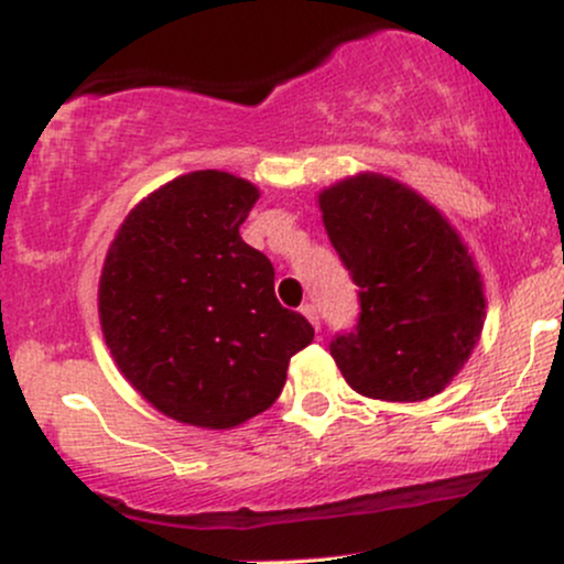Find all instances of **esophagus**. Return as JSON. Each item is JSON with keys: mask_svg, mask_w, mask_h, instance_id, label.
I'll return each mask as SVG.
<instances>
[{"mask_svg": "<svg viewBox=\"0 0 564 564\" xmlns=\"http://www.w3.org/2000/svg\"><path fill=\"white\" fill-rule=\"evenodd\" d=\"M300 313L304 315V318H307L310 323H313V328H321V318H318V310H315V304H302L300 307Z\"/></svg>", "mask_w": 564, "mask_h": 564, "instance_id": "1", "label": "esophagus"}]
</instances>
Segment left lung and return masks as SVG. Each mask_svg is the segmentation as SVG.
Returning <instances> with one entry per match:
<instances>
[{"instance_id":"8db88e82","label":"left lung","mask_w":564,"mask_h":564,"mask_svg":"<svg viewBox=\"0 0 564 564\" xmlns=\"http://www.w3.org/2000/svg\"><path fill=\"white\" fill-rule=\"evenodd\" d=\"M328 238L360 296L332 358L355 392L387 403L435 398L469 360L485 323L467 243L413 187L360 172L318 193Z\"/></svg>"}]
</instances>
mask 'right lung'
Segmentation results:
<instances>
[{"mask_svg":"<svg viewBox=\"0 0 564 564\" xmlns=\"http://www.w3.org/2000/svg\"><path fill=\"white\" fill-rule=\"evenodd\" d=\"M257 198L230 172L183 174L142 198L108 246L102 336L129 384L174 422L232 430L268 411L315 336L238 232Z\"/></svg>","mask_w":564,"mask_h":564,"instance_id":"add662e5","label":"right lung"}]
</instances>
